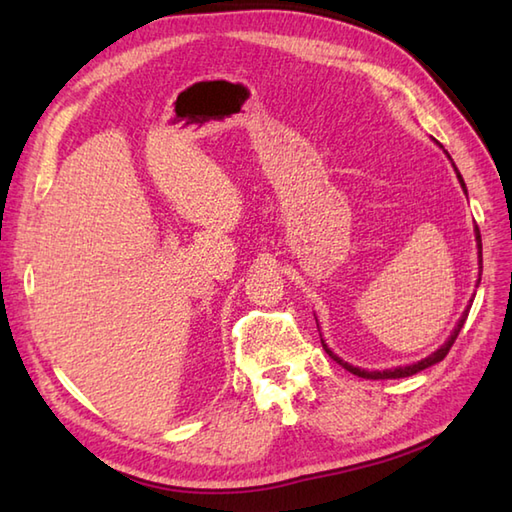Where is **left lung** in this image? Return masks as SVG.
I'll list each match as a JSON object with an SVG mask.
<instances>
[{
    "label": "left lung",
    "instance_id": "1",
    "mask_svg": "<svg viewBox=\"0 0 512 512\" xmlns=\"http://www.w3.org/2000/svg\"><path fill=\"white\" fill-rule=\"evenodd\" d=\"M451 158V156H449ZM455 167V165H453ZM455 173H458V180H460V184H462V189H464V193H466V184H464V180H462V176H460V171H458V167H455ZM475 242H477V262H480V273H482V237H480V228L475 226ZM477 284H480V279H477ZM469 310H471V303H469V308H466L464 312H462V317H460V321H458V325H455L453 328V332H451V336L447 339V343H444L440 350H436L433 354H429L427 358H422V361H418V363H411V365H405V367H394V369H383V372H367V369H361V367H354V365H350V363H345L343 358H339L336 356L328 345H325V341L321 339V343H323V350L330 354V358H334L336 363L339 365H343L347 372H352L354 376H361V378H369V380H385V378H405V376H413V374H418V372H422V369H427V367H431V365H436V363H440L444 356L449 354V350H451V345L455 343V339H458V334H460V330H462V325H464V321H466V317H469Z\"/></svg>",
    "mask_w": 512,
    "mask_h": 512
}]
</instances>
